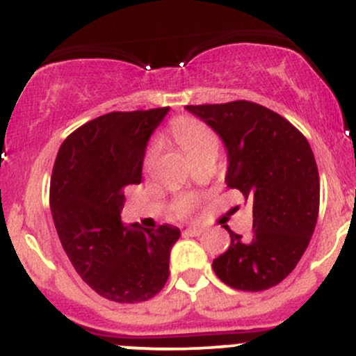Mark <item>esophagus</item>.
I'll list each match as a JSON object with an SVG mask.
<instances>
[{"instance_id":"34e87169","label":"esophagus","mask_w":356,"mask_h":356,"mask_svg":"<svg viewBox=\"0 0 356 356\" xmlns=\"http://www.w3.org/2000/svg\"><path fill=\"white\" fill-rule=\"evenodd\" d=\"M184 233L189 236H199L202 233V228H199V226H189V228H186Z\"/></svg>"}]
</instances>
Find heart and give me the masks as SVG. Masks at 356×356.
<instances>
[{"label": "heart", "mask_w": 356, "mask_h": 356, "mask_svg": "<svg viewBox=\"0 0 356 356\" xmlns=\"http://www.w3.org/2000/svg\"><path fill=\"white\" fill-rule=\"evenodd\" d=\"M169 134L179 148L187 155V159H193L196 155L202 154V152L211 150V148H218V138L214 135V131L211 130L208 124H204L202 121L196 118H191V116H181V118L174 120L170 123ZM160 150L159 142H154L148 147L147 155H145V169H152L154 163L157 162ZM194 208V199L193 197H184L177 206L179 214H187L191 213Z\"/></svg>", "instance_id": "heart-1"}]
</instances>
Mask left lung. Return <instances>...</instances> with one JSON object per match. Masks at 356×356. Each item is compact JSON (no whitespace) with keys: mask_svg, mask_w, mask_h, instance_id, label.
Segmentation results:
<instances>
[{"mask_svg":"<svg viewBox=\"0 0 356 356\" xmlns=\"http://www.w3.org/2000/svg\"><path fill=\"white\" fill-rule=\"evenodd\" d=\"M216 131L228 155L225 182L253 204V235L228 226L232 243L213 260L226 286L260 292L296 268L314 233L319 174L311 145L294 124L250 101L186 106Z\"/></svg>","mask_w":356,"mask_h":356,"instance_id":"obj_1","label":"left lung"}]
</instances>
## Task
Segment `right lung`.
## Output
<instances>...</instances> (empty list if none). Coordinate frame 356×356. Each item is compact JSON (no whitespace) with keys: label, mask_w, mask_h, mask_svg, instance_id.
Returning a JSON list of instances; mask_svg holds the SVG:
<instances>
[{"label":"right lung","mask_w":356,"mask_h":356,"mask_svg":"<svg viewBox=\"0 0 356 356\" xmlns=\"http://www.w3.org/2000/svg\"><path fill=\"white\" fill-rule=\"evenodd\" d=\"M170 108L115 111L64 140L50 179L58 240L81 279L104 299L142 302L169 279L170 250L181 229L124 225V187L142 182L148 138Z\"/></svg>","instance_id":"1"}]
</instances>
